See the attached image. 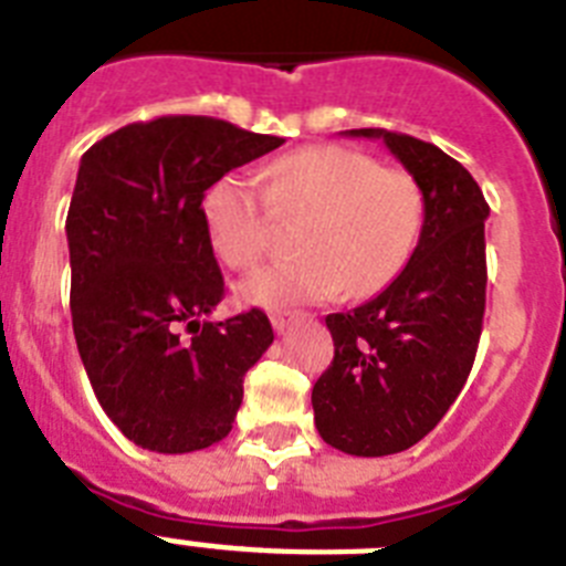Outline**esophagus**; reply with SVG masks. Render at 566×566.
Segmentation results:
<instances>
[{
  "mask_svg": "<svg viewBox=\"0 0 566 566\" xmlns=\"http://www.w3.org/2000/svg\"><path fill=\"white\" fill-rule=\"evenodd\" d=\"M294 319H297V314H294V312H274V314H272V326H274V332L283 334V332H286L289 326H292Z\"/></svg>",
  "mask_w": 566,
  "mask_h": 566,
  "instance_id": "obj_1",
  "label": "esophagus"
}]
</instances>
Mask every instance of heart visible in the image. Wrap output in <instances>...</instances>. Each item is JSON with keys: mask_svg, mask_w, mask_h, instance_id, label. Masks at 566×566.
<instances>
[{"mask_svg": "<svg viewBox=\"0 0 566 566\" xmlns=\"http://www.w3.org/2000/svg\"><path fill=\"white\" fill-rule=\"evenodd\" d=\"M277 218L300 223V258L258 269L238 286L249 306L283 308L345 292L368 297L399 277L419 243L424 195L408 169L337 144H314L269 167V187L229 172L203 195L214 254L252 269L269 249Z\"/></svg>", "mask_w": 566, "mask_h": 566, "instance_id": "1", "label": "heart"}]
</instances>
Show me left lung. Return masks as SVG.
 Instances as JSON below:
<instances>
[{
  "mask_svg": "<svg viewBox=\"0 0 566 566\" xmlns=\"http://www.w3.org/2000/svg\"><path fill=\"white\" fill-rule=\"evenodd\" d=\"M382 138L424 195V223L408 266L354 312L328 314L334 359L314 382L323 442L352 457H388L428 437L462 391L484 317V221L490 207L473 175L413 135Z\"/></svg>",
  "mask_w": 566,
  "mask_h": 566,
  "instance_id": "obj_1",
  "label": "left lung"
}]
</instances>
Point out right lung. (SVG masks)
I'll return each mask as SVG.
<instances>
[{"instance_id": "add662e5", "label": "right lung", "mask_w": 566, "mask_h": 566, "mask_svg": "<svg viewBox=\"0 0 566 566\" xmlns=\"http://www.w3.org/2000/svg\"><path fill=\"white\" fill-rule=\"evenodd\" d=\"M280 144L209 115H161L82 155L64 227L73 334L104 413L138 448L203 451L232 431L274 332L260 308L209 319L227 286L201 203Z\"/></svg>"}]
</instances>
